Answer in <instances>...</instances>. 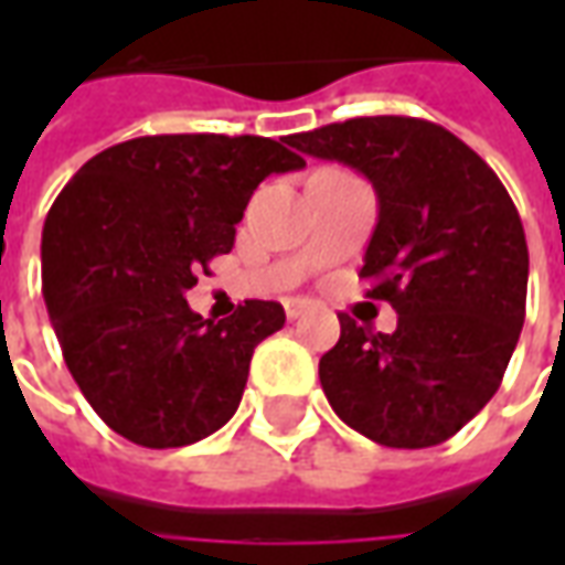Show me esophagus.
Masks as SVG:
<instances>
[{"instance_id": "obj_1", "label": "esophagus", "mask_w": 565, "mask_h": 565, "mask_svg": "<svg viewBox=\"0 0 565 565\" xmlns=\"http://www.w3.org/2000/svg\"><path fill=\"white\" fill-rule=\"evenodd\" d=\"M306 308H308L306 299H287V302H284V311H287V320L302 318V315H306Z\"/></svg>"}]
</instances>
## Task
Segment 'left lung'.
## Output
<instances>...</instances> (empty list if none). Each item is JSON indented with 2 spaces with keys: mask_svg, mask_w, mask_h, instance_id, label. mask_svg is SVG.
I'll return each mask as SVG.
<instances>
[{
  "mask_svg": "<svg viewBox=\"0 0 565 565\" xmlns=\"http://www.w3.org/2000/svg\"><path fill=\"white\" fill-rule=\"evenodd\" d=\"M287 145L372 181L379 223L360 275L399 315L393 332L339 315L342 335L320 356L332 412L387 448L448 441L493 399L521 339L530 254L509 190L417 117H354Z\"/></svg>",
  "mask_w": 565,
  "mask_h": 565,
  "instance_id": "1",
  "label": "left lung"
}]
</instances>
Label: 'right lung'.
<instances>
[{
    "label": "right lung",
    "mask_w": 565,
    "mask_h": 565,
    "mask_svg": "<svg viewBox=\"0 0 565 565\" xmlns=\"http://www.w3.org/2000/svg\"><path fill=\"white\" fill-rule=\"evenodd\" d=\"M263 136H145L96 153L47 211L42 294L72 379L93 412L141 448H181L242 403L250 356L284 327L247 299L205 320L184 294L217 254L259 181L306 160Z\"/></svg>",
    "instance_id": "obj_1"
}]
</instances>
